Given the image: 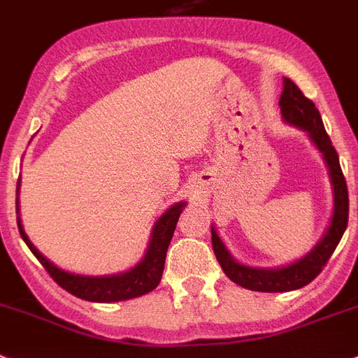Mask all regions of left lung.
Returning <instances> with one entry per match:
<instances>
[{"label":"left lung","mask_w":358,"mask_h":358,"mask_svg":"<svg viewBox=\"0 0 358 358\" xmlns=\"http://www.w3.org/2000/svg\"><path fill=\"white\" fill-rule=\"evenodd\" d=\"M279 106L284 123L301 128L302 132H306L310 141L315 145V148L324 159L329 182H331L333 212L328 228H326L319 243L301 259L277 268L248 266V264H243L237 259H234L230 250L226 248V244L217 234L215 226L212 224L213 253H215L222 271L235 284H239L246 289H252V292L282 293L293 292V289H299L310 284L322 271L326 262L331 257V253L337 248V244L341 243L342 235L346 231L348 212H350L346 179L342 176L337 150L333 148L331 139L326 134L324 124H322L320 112L313 105V101L308 99L292 79L284 78Z\"/></svg>","instance_id":"1"}]
</instances>
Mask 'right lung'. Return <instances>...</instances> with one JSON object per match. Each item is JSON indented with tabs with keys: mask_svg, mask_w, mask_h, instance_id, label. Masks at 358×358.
<instances>
[{
	"mask_svg": "<svg viewBox=\"0 0 358 358\" xmlns=\"http://www.w3.org/2000/svg\"><path fill=\"white\" fill-rule=\"evenodd\" d=\"M20 182L17 181L16 195H20ZM186 203L172 204L163 215L155 221L152 234H150L148 246L143 255V259L137 262L136 266L130 270L121 271V273L112 275H81L72 273V271L61 270L52 261H48L41 252L32 244L29 239V235L23 230L20 217V197L16 199V213H17V228L30 248V252L36 255L43 268L50 273V277L59 284L61 288L66 289L69 293L76 295L79 299L90 302H119L128 301V299L141 297L145 293L152 292L157 288V284L161 282L164 270V259H166L168 244L172 241L173 231H176V224L179 221V215L185 210Z\"/></svg>",
	"mask_w": 358,
	"mask_h": 358,
	"instance_id": "obj_1",
	"label": "right lung"
}]
</instances>
